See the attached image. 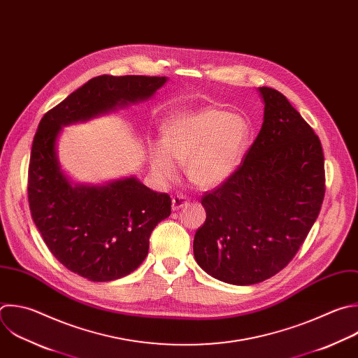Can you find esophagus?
Masks as SVG:
<instances>
[{"instance_id": "esophagus-1", "label": "esophagus", "mask_w": 358, "mask_h": 358, "mask_svg": "<svg viewBox=\"0 0 358 358\" xmlns=\"http://www.w3.org/2000/svg\"><path fill=\"white\" fill-rule=\"evenodd\" d=\"M171 203H173V210H178L180 208L187 206V205H188V201L185 199V196H184V195H181V194H180V195L173 196Z\"/></svg>"}]
</instances>
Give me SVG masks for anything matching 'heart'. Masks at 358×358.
I'll return each mask as SVG.
<instances>
[{
    "instance_id": "heart-1",
    "label": "heart",
    "mask_w": 358,
    "mask_h": 358,
    "mask_svg": "<svg viewBox=\"0 0 358 358\" xmlns=\"http://www.w3.org/2000/svg\"><path fill=\"white\" fill-rule=\"evenodd\" d=\"M248 139L249 125L239 115L212 106L182 110L163 124V142L150 148V169L167 182L177 177L178 163H187L195 185L217 188L239 169Z\"/></svg>"
}]
</instances>
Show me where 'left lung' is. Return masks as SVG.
I'll return each mask as SVG.
<instances>
[{"label": "left lung", "mask_w": 358, "mask_h": 358, "mask_svg": "<svg viewBox=\"0 0 358 358\" xmlns=\"http://www.w3.org/2000/svg\"><path fill=\"white\" fill-rule=\"evenodd\" d=\"M264 121L246 159L205 192L194 237L198 266L213 278L252 285L280 273L312 229L324 196L319 138L277 90L260 87Z\"/></svg>", "instance_id": "8db88e82"}]
</instances>
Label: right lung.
I'll return each instance as SVG.
<instances>
[{
  "label": "right lung",
  "instance_id": "add662e5",
  "mask_svg": "<svg viewBox=\"0 0 358 358\" xmlns=\"http://www.w3.org/2000/svg\"><path fill=\"white\" fill-rule=\"evenodd\" d=\"M167 77L98 76L45 113L32 143L28 199L52 255L94 282L122 278L146 259L149 237L171 213V199L136 177L99 185L74 184L63 173L56 143L63 127L146 101Z\"/></svg>",
  "mask_w": 358,
  "mask_h": 358
}]
</instances>
